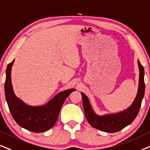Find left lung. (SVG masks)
<instances>
[{
  "label": "left lung",
  "mask_w": 150,
  "mask_h": 150,
  "mask_svg": "<svg viewBox=\"0 0 150 150\" xmlns=\"http://www.w3.org/2000/svg\"><path fill=\"white\" fill-rule=\"evenodd\" d=\"M137 62L139 78L137 96L132 103L123 111L103 115H97L92 107L88 97L84 93H81L86 118L91 126L105 132L114 133L123 129L134 120L140 110L145 94L144 69L139 60Z\"/></svg>",
  "instance_id": "8db88e82"
}]
</instances>
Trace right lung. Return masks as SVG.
I'll list each match as a JSON object with an SVG mask.
<instances>
[{
    "label": "right lung",
    "mask_w": 150,
    "mask_h": 150,
    "mask_svg": "<svg viewBox=\"0 0 150 150\" xmlns=\"http://www.w3.org/2000/svg\"><path fill=\"white\" fill-rule=\"evenodd\" d=\"M9 64L6 69L5 83V98L13 118L20 126L33 132H43L51 129L58 118L59 111L68 96L75 89L59 92L45 105H30L16 97L11 83V68L14 62Z\"/></svg>",
    "instance_id": "obj_1"
}]
</instances>
